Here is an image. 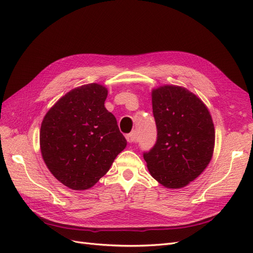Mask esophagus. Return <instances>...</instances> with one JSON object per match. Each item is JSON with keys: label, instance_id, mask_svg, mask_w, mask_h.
<instances>
[{"label": "esophagus", "instance_id": "1", "mask_svg": "<svg viewBox=\"0 0 253 253\" xmlns=\"http://www.w3.org/2000/svg\"><path fill=\"white\" fill-rule=\"evenodd\" d=\"M126 138L128 143H135L137 141V134L135 132H132V133L127 134L126 136Z\"/></svg>", "mask_w": 253, "mask_h": 253}]
</instances>
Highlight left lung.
Here are the masks:
<instances>
[{
	"label": "left lung",
	"mask_w": 253,
	"mask_h": 253,
	"mask_svg": "<svg viewBox=\"0 0 253 253\" xmlns=\"http://www.w3.org/2000/svg\"><path fill=\"white\" fill-rule=\"evenodd\" d=\"M157 141L143 158L160 185L169 189L188 186L209 165L215 131L206 104L192 91L178 85L152 89Z\"/></svg>",
	"instance_id": "1"
}]
</instances>
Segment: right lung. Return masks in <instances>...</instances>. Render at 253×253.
<instances>
[{"instance_id":"right-lung-1","label":"right lung","mask_w":253,"mask_h":253,"mask_svg":"<svg viewBox=\"0 0 253 253\" xmlns=\"http://www.w3.org/2000/svg\"><path fill=\"white\" fill-rule=\"evenodd\" d=\"M108 88L84 84L68 91L45 115L42 158L50 173L73 190L95 186L126 147L117 120L105 109Z\"/></svg>"}]
</instances>
